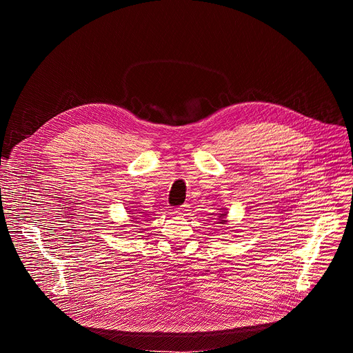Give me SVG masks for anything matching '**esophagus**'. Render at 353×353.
I'll list each match as a JSON object with an SVG mask.
<instances>
[{"mask_svg": "<svg viewBox=\"0 0 353 353\" xmlns=\"http://www.w3.org/2000/svg\"><path fill=\"white\" fill-rule=\"evenodd\" d=\"M188 205H181V207H177L176 210H174V214L176 215H180V216H184V215H187V212H188Z\"/></svg>", "mask_w": 353, "mask_h": 353, "instance_id": "34e87169", "label": "esophagus"}]
</instances>
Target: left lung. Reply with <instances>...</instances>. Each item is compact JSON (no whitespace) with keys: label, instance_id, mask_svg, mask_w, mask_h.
I'll return each instance as SVG.
<instances>
[{"label":"left lung","instance_id":"1","mask_svg":"<svg viewBox=\"0 0 353 353\" xmlns=\"http://www.w3.org/2000/svg\"><path fill=\"white\" fill-rule=\"evenodd\" d=\"M225 216H226V214H221V216H219V221H221V222H219V223H225V222H226V221H225Z\"/></svg>","mask_w":353,"mask_h":353}]
</instances>
